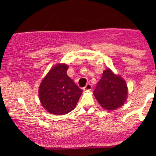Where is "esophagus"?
I'll return each mask as SVG.
<instances>
[{
    "label": "esophagus",
    "mask_w": 156,
    "mask_h": 156,
    "mask_svg": "<svg viewBox=\"0 0 156 156\" xmlns=\"http://www.w3.org/2000/svg\"><path fill=\"white\" fill-rule=\"evenodd\" d=\"M92 89V86L91 85L90 83L87 84V85L85 86V87H84V88H83V89L85 91H90Z\"/></svg>",
    "instance_id": "esophagus-1"
}]
</instances>
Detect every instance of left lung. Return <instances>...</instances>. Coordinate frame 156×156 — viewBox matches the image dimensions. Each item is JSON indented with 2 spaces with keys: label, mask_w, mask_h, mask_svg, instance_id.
I'll list each match as a JSON object with an SVG mask.
<instances>
[{
  "label": "left lung",
  "mask_w": 156,
  "mask_h": 156,
  "mask_svg": "<svg viewBox=\"0 0 156 156\" xmlns=\"http://www.w3.org/2000/svg\"><path fill=\"white\" fill-rule=\"evenodd\" d=\"M128 92L125 80L107 68L97 83L94 95L103 108L115 110L124 105L128 98Z\"/></svg>",
  "instance_id": "8db88e82"
}]
</instances>
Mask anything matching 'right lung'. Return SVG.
Wrapping results in <instances>:
<instances>
[{"label":"right lung","mask_w":156,"mask_h":156,"mask_svg":"<svg viewBox=\"0 0 156 156\" xmlns=\"http://www.w3.org/2000/svg\"><path fill=\"white\" fill-rule=\"evenodd\" d=\"M67 64L53 66L39 87L42 105L52 114L64 115L76 106L83 90L67 76Z\"/></svg>","instance_id":"add662e5"}]
</instances>
